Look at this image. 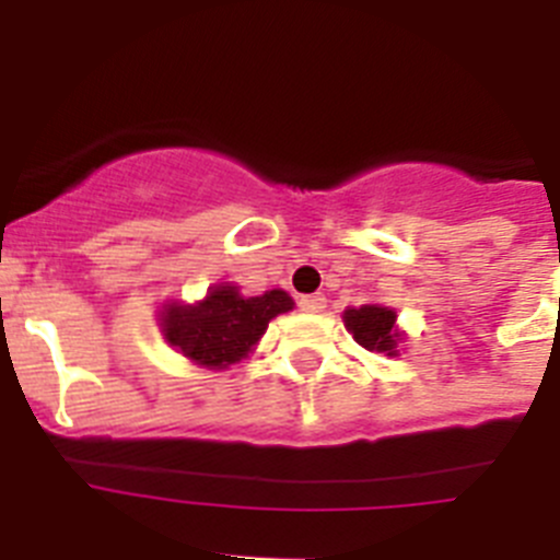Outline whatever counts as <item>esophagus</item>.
<instances>
[{
    "mask_svg": "<svg viewBox=\"0 0 560 560\" xmlns=\"http://www.w3.org/2000/svg\"><path fill=\"white\" fill-rule=\"evenodd\" d=\"M325 305H328V300H325L323 294L300 296V308L308 311V314H319V311H325Z\"/></svg>",
    "mask_w": 560,
    "mask_h": 560,
    "instance_id": "esophagus-1",
    "label": "esophagus"
}]
</instances>
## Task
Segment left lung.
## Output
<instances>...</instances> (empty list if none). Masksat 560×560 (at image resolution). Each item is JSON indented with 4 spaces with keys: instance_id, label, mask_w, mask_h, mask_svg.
I'll use <instances>...</instances> for the list:
<instances>
[{
    "instance_id": "left-lung-1",
    "label": "left lung",
    "mask_w": 560,
    "mask_h": 560,
    "mask_svg": "<svg viewBox=\"0 0 560 560\" xmlns=\"http://www.w3.org/2000/svg\"><path fill=\"white\" fill-rule=\"evenodd\" d=\"M345 325L364 350L395 355L398 334H395V311L381 305H361L345 311Z\"/></svg>"
}]
</instances>
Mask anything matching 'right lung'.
I'll return each instance as SVG.
<instances>
[{
	"mask_svg": "<svg viewBox=\"0 0 560 560\" xmlns=\"http://www.w3.org/2000/svg\"><path fill=\"white\" fill-rule=\"evenodd\" d=\"M294 308L285 291L260 296L237 294L235 285H215L199 305H171L162 330L171 345L205 368H230L252 350L269 319Z\"/></svg>",
	"mask_w": 560,
	"mask_h": 560,
	"instance_id": "obj_1",
	"label": "right lung"
}]
</instances>
